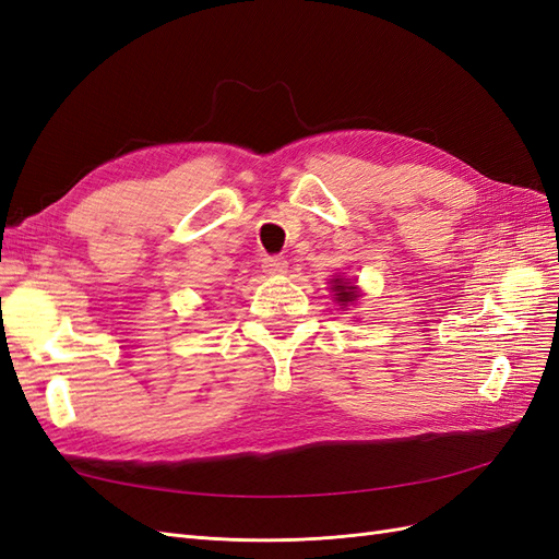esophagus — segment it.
Returning <instances> with one entry per match:
<instances>
[{"mask_svg": "<svg viewBox=\"0 0 559 559\" xmlns=\"http://www.w3.org/2000/svg\"><path fill=\"white\" fill-rule=\"evenodd\" d=\"M286 270H289V263L282 257H267L263 259V273H267L270 277H282L286 275Z\"/></svg>", "mask_w": 559, "mask_h": 559, "instance_id": "1", "label": "esophagus"}]
</instances>
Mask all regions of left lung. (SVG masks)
<instances>
[{
  "mask_svg": "<svg viewBox=\"0 0 559 559\" xmlns=\"http://www.w3.org/2000/svg\"><path fill=\"white\" fill-rule=\"evenodd\" d=\"M331 292H333V296L337 300V306H343V308L354 306V302H357V298L361 296L359 286L354 284V282H349V280H345V277H341V275L331 280Z\"/></svg>",
  "mask_w": 559,
  "mask_h": 559,
  "instance_id": "left-lung-1",
  "label": "left lung"
}]
</instances>
